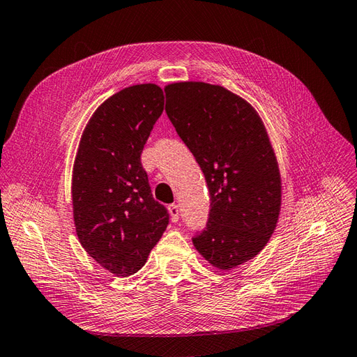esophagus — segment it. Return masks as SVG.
<instances>
[{"mask_svg":"<svg viewBox=\"0 0 357 357\" xmlns=\"http://www.w3.org/2000/svg\"><path fill=\"white\" fill-rule=\"evenodd\" d=\"M169 213H170V218H172L173 223L179 220V206L176 204H173V205L169 206Z\"/></svg>","mask_w":357,"mask_h":357,"instance_id":"esophagus-1","label":"esophagus"}]
</instances>
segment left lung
<instances>
[{
    "mask_svg": "<svg viewBox=\"0 0 357 357\" xmlns=\"http://www.w3.org/2000/svg\"><path fill=\"white\" fill-rule=\"evenodd\" d=\"M164 91L209 191L208 222L193 244L214 267L232 270L262 250L278 223L282 185L267 131L252 105L222 86L187 81Z\"/></svg>",
    "mask_w": 357,
    "mask_h": 357,
    "instance_id": "8db88e82",
    "label": "left lung"
}]
</instances>
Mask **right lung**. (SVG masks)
Wrapping results in <instances>:
<instances>
[{
  "instance_id": "1",
  "label": "right lung",
  "mask_w": 357,
  "mask_h": 357,
  "mask_svg": "<svg viewBox=\"0 0 357 357\" xmlns=\"http://www.w3.org/2000/svg\"><path fill=\"white\" fill-rule=\"evenodd\" d=\"M162 109L158 86L126 87L96 109L79 142L72 175L77 235L90 257L116 276H131L144 266L170 220L142 166Z\"/></svg>"
}]
</instances>
